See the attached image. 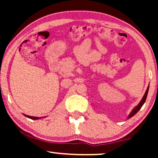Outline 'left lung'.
I'll return each mask as SVG.
<instances>
[{"instance_id":"8db88e82","label":"left lung","mask_w":158,"mask_h":158,"mask_svg":"<svg viewBox=\"0 0 158 158\" xmlns=\"http://www.w3.org/2000/svg\"><path fill=\"white\" fill-rule=\"evenodd\" d=\"M149 87H150V85H149L148 86V88H147V90H146V91H145V93H144V95L143 96V97H142V100L140 101V102L138 103L137 104V106H136L134 108V109H132V111H131V112H130V114H129V116H127V118H130L131 117H132L133 116H135L136 114L137 113L138 111H139V110L141 109L142 108V106H143V104L144 103V102H145V101H146V98H147V96H148V90H149Z\"/></svg>"}]
</instances>
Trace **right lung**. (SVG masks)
<instances>
[{"mask_svg": "<svg viewBox=\"0 0 158 158\" xmlns=\"http://www.w3.org/2000/svg\"><path fill=\"white\" fill-rule=\"evenodd\" d=\"M25 116H27V118H31V119H33V120H37V119H40L41 118V117H36V116H28V115H26V114H23ZM45 118V117H44Z\"/></svg>", "mask_w": 158, "mask_h": 158, "instance_id": "add662e5", "label": "right lung"}]
</instances>
